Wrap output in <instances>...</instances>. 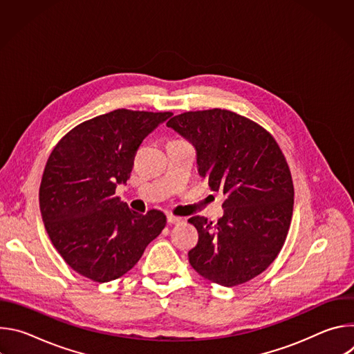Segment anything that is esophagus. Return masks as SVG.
<instances>
[{"label": "esophagus", "mask_w": 354, "mask_h": 354, "mask_svg": "<svg viewBox=\"0 0 354 354\" xmlns=\"http://www.w3.org/2000/svg\"><path fill=\"white\" fill-rule=\"evenodd\" d=\"M167 221H168V224H178V223H180L182 221V218L180 217H175V216H168L167 217Z\"/></svg>", "instance_id": "esophagus-1"}]
</instances>
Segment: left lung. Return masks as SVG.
Wrapping results in <instances>:
<instances>
[{"label":"left lung","mask_w":354,"mask_h":354,"mask_svg":"<svg viewBox=\"0 0 354 354\" xmlns=\"http://www.w3.org/2000/svg\"><path fill=\"white\" fill-rule=\"evenodd\" d=\"M167 126L193 144L198 174L225 194L216 224L189 218L198 232L189 263L225 287L257 277L277 258L292 217L294 186L279 144L258 123L217 108L180 113Z\"/></svg>","instance_id":"left-lung-1"}]
</instances>
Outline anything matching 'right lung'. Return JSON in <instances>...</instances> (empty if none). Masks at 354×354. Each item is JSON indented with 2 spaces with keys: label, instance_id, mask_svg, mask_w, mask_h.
I'll list each match as a JSON object with an SVG mask.
<instances>
[{
  "label": "right lung",
  "instance_id": "1",
  "mask_svg": "<svg viewBox=\"0 0 354 354\" xmlns=\"http://www.w3.org/2000/svg\"><path fill=\"white\" fill-rule=\"evenodd\" d=\"M171 112L116 109L70 130L50 154L39 189L44 228L66 263L106 283L127 273L165 228L160 210L138 214L115 194L142 140Z\"/></svg>",
  "mask_w": 354,
  "mask_h": 354
}]
</instances>
